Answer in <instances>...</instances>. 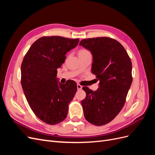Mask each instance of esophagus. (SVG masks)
Listing matches in <instances>:
<instances>
[{"label": "esophagus", "instance_id": "esophagus-1", "mask_svg": "<svg viewBox=\"0 0 155 155\" xmlns=\"http://www.w3.org/2000/svg\"><path fill=\"white\" fill-rule=\"evenodd\" d=\"M82 86L79 85V84H77V88H78V90H81V89L82 88Z\"/></svg>", "mask_w": 155, "mask_h": 155}]
</instances>
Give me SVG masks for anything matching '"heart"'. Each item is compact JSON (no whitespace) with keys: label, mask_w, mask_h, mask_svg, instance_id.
<instances>
[{"label":"heart","mask_w":155,"mask_h":155,"mask_svg":"<svg viewBox=\"0 0 155 155\" xmlns=\"http://www.w3.org/2000/svg\"><path fill=\"white\" fill-rule=\"evenodd\" d=\"M87 52H88V51L86 50H81L80 51H79V54H85V53H87Z\"/></svg>","instance_id":"1"}]
</instances>
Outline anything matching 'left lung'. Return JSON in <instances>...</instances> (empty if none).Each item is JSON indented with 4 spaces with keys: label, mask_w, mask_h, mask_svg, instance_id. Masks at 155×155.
<instances>
[{
    "label": "left lung",
    "mask_w": 155,
    "mask_h": 155,
    "mask_svg": "<svg viewBox=\"0 0 155 155\" xmlns=\"http://www.w3.org/2000/svg\"><path fill=\"white\" fill-rule=\"evenodd\" d=\"M79 45L91 52V72L100 81L96 91L83 87L87 94L81 101L84 116L93 125H105L124 105L133 81L132 63L124 46L109 37L83 39Z\"/></svg>",
    "instance_id": "1"
}]
</instances>
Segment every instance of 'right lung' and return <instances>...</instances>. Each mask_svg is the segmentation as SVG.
Segmentation results:
<instances>
[{
    "label": "right lung",
    "mask_w": 155,
    "mask_h": 155,
    "mask_svg": "<svg viewBox=\"0 0 155 155\" xmlns=\"http://www.w3.org/2000/svg\"><path fill=\"white\" fill-rule=\"evenodd\" d=\"M79 39L43 37L32 44L21 64V85L34 114L45 123L55 125L66 118L68 105L77 91L76 83H60L57 76L68 51Z\"/></svg>",
    "instance_id": "right-lung-1"
}]
</instances>
